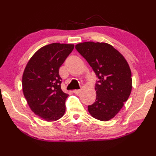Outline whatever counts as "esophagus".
Wrapping results in <instances>:
<instances>
[{"instance_id": "34e87169", "label": "esophagus", "mask_w": 156, "mask_h": 156, "mask_svg": "<svg viewBox=\"0 0 156 156\" xmlns=\"http://www.w3.org/2000/svg\"><path fill=\"white\" fill-rule=\"evenodd\" d=\"M80 92H81V90H74V93H75L76 94H80Z\"/></svg>"}]
</instances>
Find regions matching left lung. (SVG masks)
<instances>
[{"mask_svg": "<svg viewBox=\"0 0 156 156\" xmlns=\"http://www.w3.org/2000/svg\"><path fill=\"white\" fill-rule=\"evenodd\" d=\"M76 49L90 65L98 78L95 102L88 106L94 118L107 121L113 118L131 94V72L122 55L106 43L88 41Z\"/></svg>", "mask_w": 156, "mask_h": 156, "instance_id": "left-lung-1", "label": "left lung"}]
</instances>
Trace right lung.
I'll list each match as a JSON object with an SVG mask.
<instances>
[{
	"label": "right lung",
	"instance_id": "1",
	"mask_svg": "<svg viewBox=\"0 0 156 156\" xmlns=\"http://www.w3.org/2000/svg\"><path fill=\"white\" fill-rule=\"evenodd\" d=\"M73 44L54 43L39 49L23 72V94L31 111L47 121L63 117L68 94L61 89L59 68L74 49Z\"/></svg>",
	"mask_w": 156,
	"mask_h": 156
}]
</instances>
